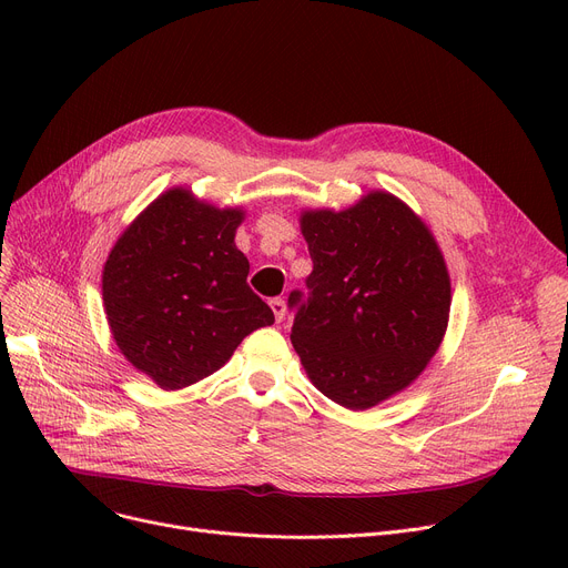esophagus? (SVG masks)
<instances>
[{
  "instance_id": "34e87169",
  "label": "esophagus",
  "mask_w": 568,
  "mask_h": 568,
  "mask_svg": "<svg viewBox=\"0 0 568 568\" xmlns=\"http://www.w3.org/2000/svg\"><path fill=\"white\" fill-rule=\"evenodd\" d=\"M268 306H272V311H274V317H276V322H281V320L285 317V302L281 300V296H276V300H272V302H268Z\"/></svg>"
}]
</instances>
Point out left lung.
I'll use <instances>...</instances> for the list:
<instances>
[{
    "label": "left lung",
    "mask_w": 568,
    "mask_h": 568,
    "mask_svg": "<svg viewBox=\"0 0 568 568\" xmlns=\"http://www.w3.org/2000/svg\"><path fill=\"white\" fill-rule=\"evenodd\" d=\"M313 272L290 292L292 345L317 389L347 409L403 392L449 322L452 281L424 221L373 191L345 212L302 214Z\"/></svg>",
    "instance_id": "1"
}]
</instances>
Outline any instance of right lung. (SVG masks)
<instances>
[{
	"instance_id": "obj_1",
	"label": "right lung",
	"mask_w": 568,
	"mask_h": 568,
	"mask_svg": "<svg viewBox=\"0 0 568 568\" xmlns=\"http://www.w3.org/2000/svg\"><path fill=\"white\" fill-rule=\"evenodd\" d=\"M242 221V209H216L172 189L108 255L103 304L114 343L165 392L216 373L248 334L274 324L234 246Z\"/></svg>"
}]
</instances>
